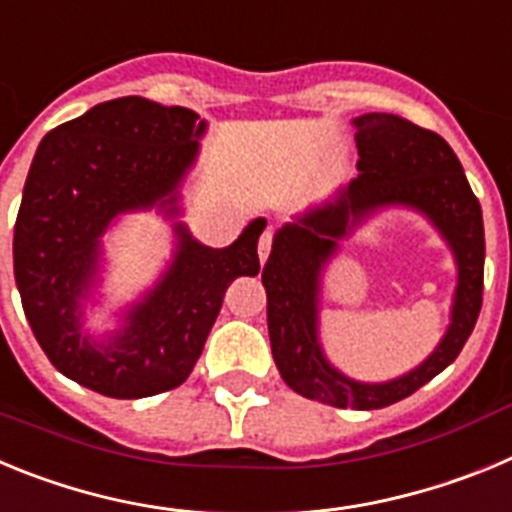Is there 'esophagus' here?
Wrapping results in <instances>:
<instances>
[{"mask_svg": "<svg viewBox=\"0 0 512 512\" xmlns=\"http://www.w3.org/2000/svg\"><path fill=\"white\" fill-rule=\"evenodd\" d=\"M271 243H274V233H271V230H266V233L261 235V241H259V261H261V264H266V259H269Z\"/></svg>", "mask_w": 512, "mask_h": 512, "instance_id": "esophagus-1", "label": "esophagus"}]
</instances>
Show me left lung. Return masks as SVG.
Instances as JSON below:
<instances>
[{
    "mask_svg": "<svg viewBox=\"0 0 512 512\" xmlns=\"http://www.w3.org/2000/svg\"><path fill=\"white\" fill-rule=\"evenodd\" d=\"M354 125L361 174L336 202L279 230L261 282L271 354L284 382L297 395L333 408L379 410L431 382L472 336L485 287V225L459 158L441 135L387 112L361 115ZM387 204H408L429 215L455 251L460 284L442 346L405 378L361 385L336 373L317 343L319 271L351 224Z\"/></svg>",
    "mask_w": 512,
    "mask_h": 512,
    "instance_id": "left-lung-1",
    "label": "left lung"
}]
</instances>
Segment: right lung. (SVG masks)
<instances>
[{
	"instance_id": "add662e5",
	"label": "right lung",
	"mask_w": 512,
	"mask_h": 512,
	"mask_svg": "<svg viewBox=\"0 0 512 512\" xmlns=\"http://www.w3.org/2000/svg\"><path fill=\"white\" fill-rule=\"evenodd\" d=\"M202 133L205 122L187 107L110 99L53 128L27 171L12 241L22 310L58 372L99 395L135 400L179 387L200 359L228 284L261 269V217L228 248L202 246L176 223L174 264L128 312V325L102 346L81 336L99 235L120 212L158 205L176 215Z\"/></svg>"
}]
</instances>
